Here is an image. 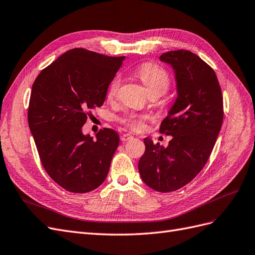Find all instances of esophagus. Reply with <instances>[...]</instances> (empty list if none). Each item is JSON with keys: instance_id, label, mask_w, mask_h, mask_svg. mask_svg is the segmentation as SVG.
Here are the masks:
<instances>
[{"instance_id": "obj_1", "label": "esophagus", "mask_w": 255, "mask_h": 255, "mask_svg": "<svg viewBox=\"0 0 255 255\" xmlns=\"http://www.w3.org/2000/svg\"><path fill=\"white\" fill-rule=\"evenodd\" d=\"M133 136L132 135H130V134H123V135H121V138H120V139H121V141H123V142H126V141H128V140H130V139H133Z\"/></svg>"}]
</instances>
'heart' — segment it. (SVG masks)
I'll return each mask as SVG.
<instances>
[{"label": "heart", "instance_id": "1", "mask_svg": "<svg viewBox=\"0 0 255 255\" xmlns=\"http://www.w3.org/2000/svg\"><path fill=\"white\" fill-rule=\"evenodd\" d=\"M138 78L141 80L143 85L148 90L149 95H163L169 87V76L167 72L160 67L154 64H144L136 70ZM121 79L120 76H116L111 82L109 87V97L114 98L117 95L120 87ZM144 117L141 116H129L126 119V123L135 130H140L143 128Z\"/></svg>", "mask_w": 255, "mask_h": 255}]
</instances>
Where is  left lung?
<instances>
[{"instance_id":"left-lung-1","label":"left lung","mask_w":255,"mask_h":255,"mask_svg":"<svg viewBox=\"0 0 255 255\" xmlns=\"http://www.w3.org/2000/svg\"><path fill=\"white\" fill-rule=\"evenodd\" d=\"M170 65L177 97L159 132L172 136L167 148L144 138L145 151L138 170L145 185L170 192L188 184L210 157L223 120V100L215 71L189 51H169L159 56Z\"/></svg>"}]
</instances>
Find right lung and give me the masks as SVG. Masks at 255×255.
<instances>
[{
	"instance_id": "obj_1",
	"label": "right lung",
	"mask_w": 255,
	"mask_h": 255,
	"mask_svg": "<svg viewBox=\"0 0 255 255\" xmlns=\"http://www.w3.org/2000/svg\"><path fill=\"white\" fill-rule=\"evenodd\" d=\"M125 58L72 49L43 69L33 84L27 114L30 133L45 171L68 191L94 190L110 171L119 135L103 128L94 139L82 128L87 112L103 105Z\"/></svg>"
}]
</instances>
